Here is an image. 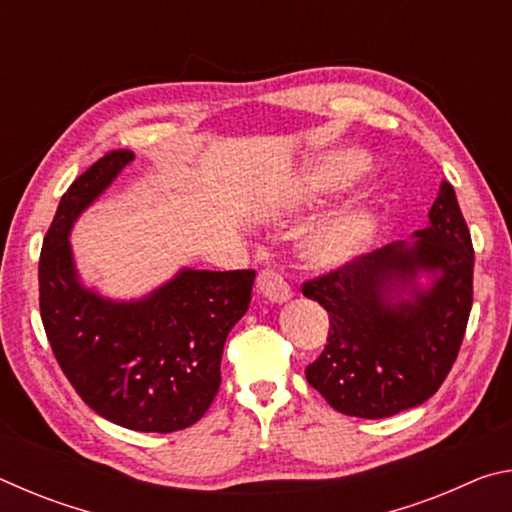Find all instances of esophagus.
<instances>
[{"instance_id": "obj_1", "label": "esophagus", "mask_w": 512, "mask_h": 512, "mask_svg": "<svg viewBox=\"0 0 512 512\" xmlns=\"http://www.w3.org/2000/svg\"><path fill=\"white\" fill-rule=\"evenodd\" d=\"M257 291L271 302H287L291 298V287L284 280V275L275 268H264L257 275Z\"/></svg>"}]
</instances>
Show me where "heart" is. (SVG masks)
<instances>
[{
	"instance_id": "b5f03b06",
	"label": "heart",
	"mask_w": 512,
	"mask_h": 512,
	"mask_svg": "<svg viewBox=\"0 0 512 512\" xmlns=\"http://www.w3.org/2000/svg\"><path fill=\"white\" fill-rule=\"evenodd\" d=\"M368 169L366 155L339 151L325 155L302 178V196L320 198L341 194L354 185ZM379 212L375 205H357L332 216L311 232L305 244V257L318 268H339L357 259L377 237Z\"/></svg>"
}]
</instances>
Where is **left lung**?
Returning a JSON list of instances; mask_svg holds the SVG:
<instances>
[{"label": "left lung", "mask_w": 512, "mask_h": 512, "mask_svg": "<svg viewBox=\"0 0 512 512\" xmlns=\"http://www.w3.org/2000/svg\"><path fill=\"white\" fill-rule=\"evenodd\" d=\"M302 284L329 314L327 345L309 363L311 388L354 418H388L438 391L472 311L474 248L454 187L440 185L429 225ZM434 275L422 292L414 280ZM407 298H403V293Z\"/></svg>", "instance_id": "1"}]
</instances>
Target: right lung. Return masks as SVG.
Segmentation results:
<instances>
[{
	"label": "right lung",
	"mask_w": 512,
	"mask_h": 512,
	"mask_svg": "<svg viewBox=\"0 0 512 512\" xmlns=\"http://www.w3.org/2000/svg\"><path fill=\"white\" fill-rule=\"evenodd\" d=\"M135 158L110 151L69 185L38 264L40 316L60 370L81 400L119 427L171 433L192 427L221 386L228 332L246 314L255 271H194L135 302L85 289L69 230L85 207Z\"/></svg>",
	"instance_id": "right-lung-1"
}]
</instances>
